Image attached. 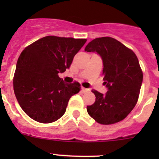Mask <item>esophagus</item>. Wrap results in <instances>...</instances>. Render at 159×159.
<instances>
[{"label":"esophagus","instance_id":"obj_1","mask_svg":"<svg viewBox=\"0 0 159 159\" xmlns=\"http://www.w3.org/2000/svg\"><path fill=\"white\" fill-rule=\"evenodd\" d=\"M81 91H82L83 93H85V92H87V91H89V89H84V88H81Z\"/></svg>","mask_w":159,"mask_h":159}]
</instances>
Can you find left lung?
<instances>
[{"instance_id":"8db88e82","label":"left lung","mask_w":159,"mask_h":159,"mask_svg":"<svg viewBox=\"0 0 159 159\" xmlns=\"http://www.w3.org/2000/svg\"><path fill=\"white\" fill-rule=\"evenodd\" d=\"M96 52L103 62L105 94L92 90L95 102L87 106L92 118L102 125L115 124L128 116L135 106L143 80L137 56L120 41L110 37L95 38L84 48Z\"/></svg>"}]
</instances>
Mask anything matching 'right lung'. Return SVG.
I'll use <instances>...</instances> for the list:
<instances>
[{
    "mask_svg": "<svg viewBox=\"0 0 159 159\" xmlns=\"http://www.w3.org/2000/svg\"><path fill=\"white\" fill-rule=\"evenodd\" d=\"M86 39L47 36L21 52L14 73V91L24 111L34 121L51 123L66 111L80 84L64 82L58 74L69 68Z\"/></svg>",
    "mask_w": 159,
    "mask_h": 159,
    "instance_id": "right-lung-1",
    "label": "right lung"
}]
</instances>
